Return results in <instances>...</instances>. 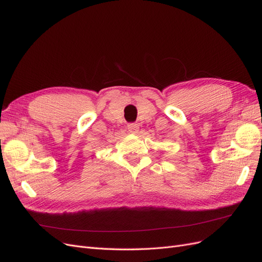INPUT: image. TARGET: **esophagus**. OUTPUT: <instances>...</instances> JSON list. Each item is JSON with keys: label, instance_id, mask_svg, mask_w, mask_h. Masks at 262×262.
<instances>
[{"label": "esophagus", "instance_id": "esophagus-1", "mask_svg": "<svg viewBox=\"0 0 262 262\" xmlns=\"http://www.w3.org/2000/svg\"><path fill=\"white\" fill-rule=\"evenodd\" d=\"M128 129H129L130 132L136 133L139 130V124H137V123H129L128 124Z\"/></svg>", "mask_w": 262, "mask_h": 262}]
</instances>
